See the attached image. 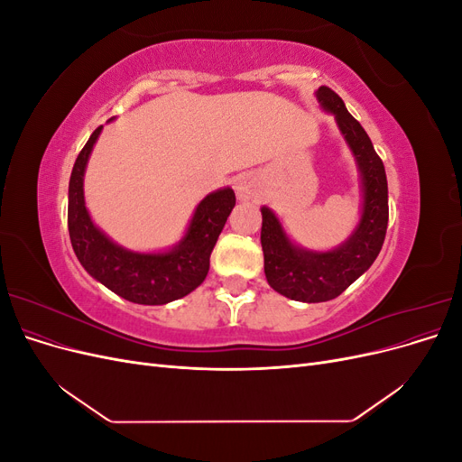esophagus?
<instances>
[{
    "label": "esophagus",
    "instance_id": "obj_1",
    "mask_svg": "<svg viewBox=\"0 0 462 462\" xmlns=\"http://www.w3.org/2000/svg\"><path fill=\"white\" fill-rule=\"evenodd\" d=\"M235 190H236V197H239L241 200H248L253 199L258 194V180L253 177V175H241L239 179H236L235 183Z\"/></svg>",
    "mask_w": 462,
    "mask_h": 462
}]
</instances>
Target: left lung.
<instances>
[{
    "label": "left lung",
    "mask_w": 462,
    "mask_h": 462,
    "mask_svg": "<svg viewBox=\"0 0 462 462\" xmlns=\"http://www.w3.org/2000/svg\"><path fill=\"white\" fill-rule=\"evenodd\" d=\"M316 97L321 107L335 116L341 134L355 153L365 204L355 233L328 253H312L292 245L272 209L262 208L260 243L265 279L279 295L300 302L331 300L355 283L380 254L389 219L385 167L370 136L331 88L319 87Z\"/></svg>",
    "instance_id": "obj_1"
}]
</instances>
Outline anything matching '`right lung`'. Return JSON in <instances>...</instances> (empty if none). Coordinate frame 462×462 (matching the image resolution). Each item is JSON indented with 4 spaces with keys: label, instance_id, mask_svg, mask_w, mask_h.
Masks as SVG:
<instances>
[{
    "label": "right lung",
    "instance_id": "right-lung-1",
    "mask_svg": "<svg viewBox=\"0 0 462 462\" xmlns=\"http://www.w3.org/2000/svg\"><path fill=\"white\" fill-rule=\"evenodd\" d=\"M100 133L102 125L80 150L69 180L67 223L79 262L96 282L136 304H167L187 297L208 275L209 254L235 206L233 189L208 194L175 248L158 254L131 253L94 226L85 206V170Z\"/></svg>",
    "mask_w": 462,
    "mask_h": 462
}]
</instances>
